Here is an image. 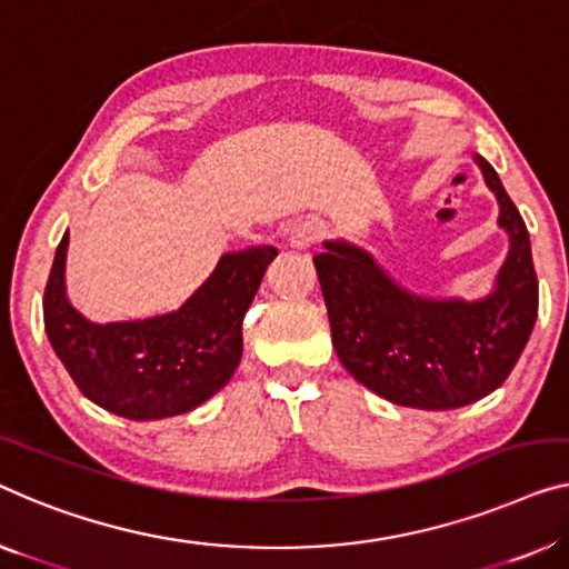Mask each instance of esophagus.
Segmentation results:
<instances>
[{
  "label": "esophagus",
  "mask_w": 569,
  "mask_h": 569,
  "mask_svg": "<svg viewBox=\"0 0 569 569\" xmlns=\"http://www.w3.org/2000/svg\"><path fill=\"white\" fill-rule=\"evenodd\" d=\"M319 234H321V224L317 219H299V222H293L291 230H288L286 242L296 250H307L319 240Z\"/></svg>",
  "instance_id": "34e87169"
}]
</instances>
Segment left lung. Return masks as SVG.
Segmentation results:
<instances>
[{
    "mask_svg": "<svg viewBox=\"0 0 569 569\" xmlns=\"http://www.w3.org/2000/svg\"><path fill=\"white\" fill-rule=\"evenodd\" d=\"M498 199L508 252L482 299H429L403 288L368 250L325 240L313 256L332 345L350 376L386 401L423 411L460 409L493 393L537 321L539 283L529 230L496 168L472 152Z\"/></svg>",
    "mask_w": 569,
    "mask_h": 569,
    "instance_id": "obj_1",
    "label": "left lung"
}]
</instances>
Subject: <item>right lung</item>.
<instances>
[{
	"label": "right lung",
	"instance_id": "obj_1",
	"mask_svg": "<svg viewBox=\"0 0 569 569\" xmlns=\"http://www.w3.org/2000/svg\"><path fill=\"white\" fill-rule=\"evenodd\" d=\"M68 232L50 268L42 319L50 347L79 391L132 421L189 413L230 383L242 358V319L266 268L270 244L224 252L176 311L97 325L66 293Z\"/></svg>",
	"mask_w": 569,
	"mask_h": 569
}]
</instances>
